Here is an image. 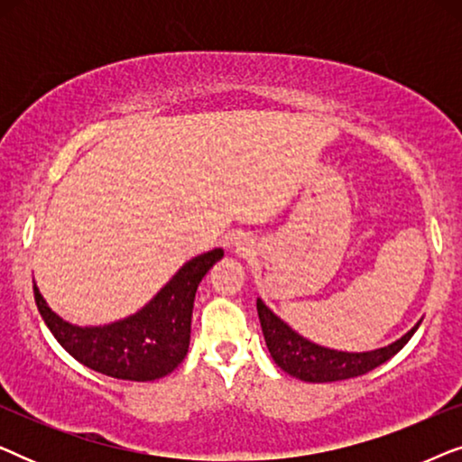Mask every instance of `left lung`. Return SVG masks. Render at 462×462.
Returning <instances> with one entry per match:
<instances>
[{"label": "left lung", "mask_w": 462, "mask_h": 462, "mask_svg": "<svg viewBox=\"0 0 462 462\" xmlns=\"http://www.w3.org/2000/svg\"><path fill=\"white\" fill-rule=\"evenodd\" d=\"M258 319H261V328L264 334V343L269 346L271 357L280 365L283 372L290 376L300 378L307 383H334V381H346V378L362 376L365 372L378 368V365L387 362L402 349L403 345L412 338V334L419 330L420 321L412 330L403 334L400 340L391 343L389 346L376 351L365 353H346V351H334L326 349L311 343V340L302 338L296 334L292 328L277 318L264 302L256 300Z\"/></svg>", "instance_id": "8db88e82"}]
</instances>
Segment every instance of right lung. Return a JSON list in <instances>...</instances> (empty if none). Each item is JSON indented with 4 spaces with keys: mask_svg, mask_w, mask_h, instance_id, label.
Returning <instances> with one entry per match:
<instances>
[{
    "mask_svg": "<svg viewBox=\"0 0 462 462\" xmlns=\"http://www.w3.org/2000/svg\"><path fill=\"white\" fill-rule=\"evenodd\" d=\"M223 254V250L214 248L191 258L141 311L106 326L81 328L60 319L37 286L35 302L54 338L79 364L122 381H155L185 359L195 292L201 277Z\"/></svg>",
    "mask_w": 462,
    "mask_h": 462,
    "instance_id": "add662e5",
    "label": "right lung"
}]
</instances>
